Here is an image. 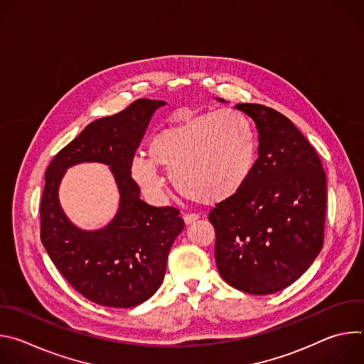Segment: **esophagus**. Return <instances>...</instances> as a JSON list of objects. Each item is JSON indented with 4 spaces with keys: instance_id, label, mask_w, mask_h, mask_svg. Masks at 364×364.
Instances as JSON below:
<instances>
[{
    "instance_id": "esophagus-1",
    "label": "esophagus",
    "mask_w": 364,
    "mask_h": 364,
    "mask_svg": "<svg viewBox=\"0 0 364 364\" xmlns=\"http://www.w3.org/2000/svg\"><path fill=\"white\" fill-rule=\"evenodd\" d=\"M183 219H184V223H186V225H191V223H194V222L198 219V215H194V213L184 215Z\"/></svg>"
}]
</instances>
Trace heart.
<instances>
[{
  "instance_id": "b5f03b06",
  "label": "heart",
  "mask_w": 364,
  "mask_h": 364,
  "mask_svg": "<svg viewBox=\"0 0 364 364\" xmlns=\"http://www.w3.org/2000/svg\"><path fill=\"white\" fill-rule=\"evenodd\" d=\"M149 157L136 154L131 174L152 198L164 196L159 166L171 171L176 187L201 204L233 198L249 181L257 141L249 118L235 109L204 112L163 129L148 144Z\"/></svg>"
}]
</instances>
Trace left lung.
I'll return each instance as SVG.
<instances>
[{"label":"left lung","mask_w":364,"mask_h":364,"mask_svg":"<svg viewBox=\"0 0 364 364\" xmlns=\"http://www.w3.org/2000/svg\"><path fill=\"white\" fill-rule=\"evenodd\" d=\"M235 108L256 127L259 157L240 193L209 215L216 265L230 287L268 295L295 282L323 249L327 177L313 145L287 117L256 103Z\"/></svg>","instance_id":"obj_1"}]
</instances>
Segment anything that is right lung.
<instances>
[{"instance_id": "1", "label": "right lung", "mask_w": 364, "mask_h": 364, "mask_svg": "<svg viewBox=\"0 0 364 364\" xmlns=\"http://www.w3.org/2000/svg\"><path fill=\"white\" fill-rule=\"evenodd\" d=\"M166 105L164 100L138 99L117 115L93 121L58 152L46 171L40 205L43 246L68 282L99 305L131 308L152 296L184 229L178 210L141 200V188L131 176V161L149 121ZM82 162L108 165L120 191L114 219L96 231L73 225L58 200L63 176Z\"/></svg>"}]
</instances>
